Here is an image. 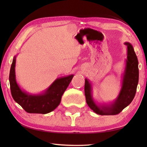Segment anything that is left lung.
Returning a JSON list of instances; mask_svg holds the SVG:
<instances>
[{
    "mask_svg": "<svg viewBox=\"0 0 147 147\" xmlns=\"http://www.w3.org/2000/svg\"><path fill=\"white\" fill-rule=\"evenodd\" d=\"M127 54L126 67L123 74L122 87L116 100L109 105H98L95 102L92 95L91 83L85 79V95L89 107L96 114L102 115H116L129 105L135 97L139 79L138 61L133 46L126 42Z\"/></svg>",
    "mask_w": 147,
    "mask_h": 147,
    "instance_id": "obj_1",
    "label": "left lung"
}]
</instances>
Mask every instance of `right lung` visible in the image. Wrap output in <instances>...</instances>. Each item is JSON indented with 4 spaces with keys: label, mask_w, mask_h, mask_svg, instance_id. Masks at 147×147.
<instances>
[{
    "label": "right lung",
    "mask_w": 147,
    "mask_h": 147,
    "mask_svg": "<svg viewBox=\"0 0 147 147\" xmlns=\"http://www.w3.org/2000/svg\"><path fill=\"white\" fill-rule=\"evenodd\" d=\"M16 56L13 59L9 73V83L12 98L28 113L47 114L54 111L61 101L62 95L69 85L73 76L60 78L41 94L32 95L22 90L16 80Z\"/></svg>",
    "instance_id": "right-lung-1"
}]
</instances>
